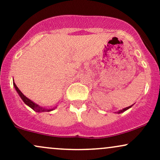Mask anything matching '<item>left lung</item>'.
Returning a JSON list of instances; mask_svg holds the SVG:
<instances>
[{
	"instance_id": "obj_1",
	"label": "left lung",
	"mask_w": 160,
	"mask_h": 160,
	"mask_svg": "<svg viewBox=\"0 0 160 160\" xmlns=\"http://www.w3.org/2000/svg\"><path fill=\"white\" fill-rule=\"evenodd\" d=\"M132 105H133V104H132ZM132 105L129 106V107H127V108H123V109H122V110H120V111H117V112H115V113H123L124 111H127V110H128V109H129L130 108L132 107Z\"/></svg>"
}]
</instances>
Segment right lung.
<instances>
[{
	"label": "right lung",
	"instance_id": "right-lung-1",
	"mask_svg": "<svg viewBox=\"0 0 160 160\" xmlns=\"http://www.w3.org/2000/svg\"><path fill=\"white\" fill-rule=\"evenodd\" d=\"M13 86H14V87H15L16 92H17L18 94H19V95L20 96V98H22V100L25 102V104H26V105L28 106V107H30L32 110H34V111L38 112V113H41V112H49V111H53V110L56 109V108H57V107H54L52 108H46L41 107V106L38 105V104L34 103V102H32V100H30L29 98H28L25 95H24L23 93L19 90V88L16 86V83L14 82V81H13Z\"/></svg>",
	"mask_w": 160,
	"mask_h": 160
}]
</instances>
